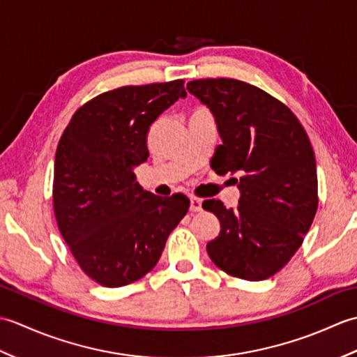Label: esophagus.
Wrapping results in <instances>:
<instances>
[{
  "label": "esophagus",
  "instance_id": "1",
  "mask_svg": "<svg viewBox=\"0 0 357 357\" xmlns=\"http://www.w3.org/2000/svg\"><path fill=\"white\" fill-rule=\"evenodd\" d=\"M190 210L192 211H201L202 210V201L199 198H195V196H192V198H190Z\"/></svg>",
  "mask_w": 357,
  "mask_h": 357
}]
</instances>
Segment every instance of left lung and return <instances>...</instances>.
<instances>
[{
  "mask_svg": "<svg viewBox=\"0 0 357 357\" xmlns=\"http://www.w3.org/2000/svg\"><path fill=\"white\" fill-rule=\"evenodd\" d=\"M187 90L216 119L222 144L216 147L213 170L239 174L238 208H225L216 199L202 204L221 222L207 253L227 275L267 279L298 252L316 215L312 142L294 113L259 87L207 78L190 81Z\"/></svg>",
  "mask_w": 357,
  "mask_h": 357,
  "instance_id": "left-lung-1",
  "label": "left lung"
}]
</instances>
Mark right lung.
<instances>
[{
    "mask_svg": "<svg viewBox=\"0 0 357 357\" xmlns=\"http://www.w3.org/2000/svg\"><path fill=\"white\" fill-rule=\"evenodd\" d=\"M185 95L184 79L109 90L73 113L58 142V229L81 270L102 287L147 275L190 207L181 193L162 199L142 190L133 173L149 158L151 123Z\"/></svg>",
    "mask_w": 357,
    "mask_h": 357,
    "instance_id": "1",
    "label": "right lung"
}]
</instances>
